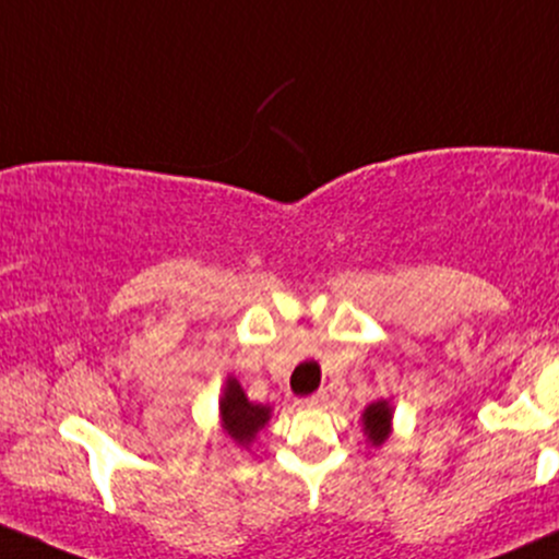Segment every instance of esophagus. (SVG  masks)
Wrapping results in <instances>:
<instances>
[{
	"label": "esophagus",
	"mask_w": 559,
	"mask_h": 559,
	"mask_svg": "<svg viewBox=\"0 0 559 559\" xmlns=\"http://www.w3.org/2000/svg\"><path fill=\"white\" fill-rule=\"evenodd\" d=\"M299 404H302V407H324V404H326V391H319V393H313V396L299 399Z\"/></svg>",
	"instance_id": "34e87169"
}]
</instances>
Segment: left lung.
<instances>
[{
	"instance_id": "obj_1",
	"label": "left lung",
	"mask_w": 559,
	"mask_h": 559,
	"mask_svg": "<svg viewBox=\"0 0 559 559\" xmlns=\"http://www.w3.org/2000/svg\"><path fill=\"white\" fill-rule=\"evenodd\" d=\"M391 418H393V407L388 399L372 402L367 409H364L361 415L364 433H367V439L374 444V448H380V444L388 439V433H391Z\"/></svg>"
}]
</instances>
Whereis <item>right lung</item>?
Returning a JSON list of instances; mask_svg holds the SVG:
<instances>
[{
  "label": "right lung",
  "instance_id": "obj_1",
  "mask_svg": "<svg viewBox=\"0 0 559 559\" xmlns=\"http://www.w3.org/2000/svg\"><path fill=\"white\" fill-rule=\"evenodd\" d=\"M270 413H273V409H270L267 404L249 402V396H246V391L240 388L238 380L227 378L225 391H222L219 399V418L225 433L238 444V448H251L257 433H260L264 423L270 420Z\"/></svg>",
  "mask_w": 559,
  "mask_h": 559
}]
</instances>
